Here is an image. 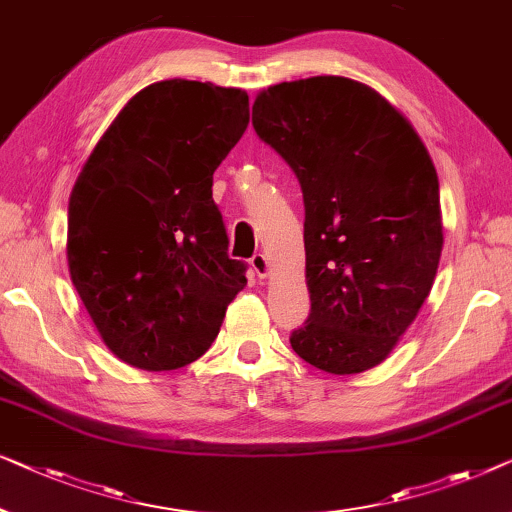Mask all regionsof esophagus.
Returning <instances> with one entry per match:
<instances>
[{"mask_svg":"<svg viewBox=\"0 0 512 512\" xmlns=\"http://www.w3.org/2000/svg\"><path fill=\"white\" fill-rule=\"evenodd\" d=\"M250 266H253V271L257 273L259 278L269 276V259H266V255L255 253L253 257H250Z\"/></svg>","mask_w":512,"mask_h":512,"instance_id":"1","label":"esophagus"}]
</instances>
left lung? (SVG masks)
<instances>
[{
	"mask_svg": "<svg viewBox=\"0 0 512 512\" xmlns=\"http://www.w3.org/2000/svg\"><path fill=\"white\" fill-rule=\"evenodd\" d=\"M253 127L304 194L311 313L292 350L336 376L371 369L434 285L443 250L434 162L387 99L341 76L264 90Z\"/></svg>",
	"mask_w": 512,
	"mask_h": 512,
	"instance_id": "1",
	"label": "left lung"
}]
</instances>
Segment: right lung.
Segmentation results:
<instances>
[{
    "label": "right lung",
    "mask_w": 512,
    "mask_h": 512,
    "mask_svg": "<svg viewBox=\"0 0 512 512\" xmlns=\"http://www.w3.org/2000/svg\"><path fill=\"white\" fill-rule=\"evenodd\" d=\"M248 118L243 90L183 78L148 85L71 190V283L113 355L136 369L199 359L248 283V264L227 255L211 190Z\"/></svg>",
    "instance_id": "1"
}]
</instances>
